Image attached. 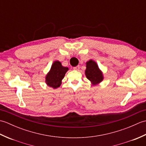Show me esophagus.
<instances>
[{
  "instance_id": "1",
  "label": "esophagus",
  "mask_w": 146,
  "mask_h": 146,
  "mask_svg": "<svg viewBox=\"0 0 146 146\" xmlns=\"http://www.w3.org/2000/svg\"><path fill=\"white\" fill-rule=\"evenodd\" d=\"M80 66H79V65H78V66H75V67H74V68H73V69L75 70L78 71V70H80Z\"/></svg>"
}]
</instances>
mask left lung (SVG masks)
Segmentation results:
<instances>
[{"mask_svg":"<svg viewBox=\"0 0 146 146\" xmlns=\"http://www.w3.org/2000/svg\"><path fill=\"white\" fill-rule=\"evenodd\" d=\"M85 75L93 85H97L104 79L102 71L99 69L97 64L94 61L90 60L86 62Z\"/></svg>","mask_w":146,"mask_h":146,"instance_id":"left-lung-1","label":"left lung"}]
</instances>
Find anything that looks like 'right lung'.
<instances>
[{"label": "right lung", "mask_w": 146, "mask_h": 146, "mask_svg": "<svg viewBox=\"0 0 146 146\" xmlns=\"http://www.w3.org/2000/svg\"><path fill=\"white\" fill-rule=\"evenodd\" d=\"M68 70V68L62 66L60 61H54L52 64L50 71L46 76V83L52 88H58L61 85V80Z\"/></svg>", "instance_id": "1"}]
</instances>
